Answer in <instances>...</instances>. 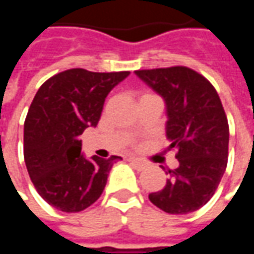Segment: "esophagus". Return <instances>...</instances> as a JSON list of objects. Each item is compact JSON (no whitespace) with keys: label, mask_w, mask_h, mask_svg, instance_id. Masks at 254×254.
Instances as JSON below:
<instances>
[{"label":"esophagus","mask_w":254,"mask_h":254,"mask_svg":"<svg viewBox=\"0 0 254 254\" xmlns=\"http://www.w3.org/2000/svg\"><path fill=\"white\" fill-rule=\"evenodd\" d=\"M129 162H130V165H132L133 167L138 171L144 170V169L147 167V163H145V162H143V160H140V159H136V158H130Z\"/></svg>","instance_id":"34e87169"}]
</instances>
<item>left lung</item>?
Masks as SVG:
<instances>
[{
    "mask_svg": "<svg viewBox=\"0 0 254 254\" xmlns=\"http://www.w3.org/2000/svg\"><path fill=\"white\" fill-rule=\"evenodd\" d=\"M134 73L165 100L166 137L169 149L178 151L180 163L149 200L173 215L197 211L213 196L227 166L229 124L218 92L204 76L185 66Z\"/></svg>",
    "mask_w": 254,
    "mask_h": 254,
    "instance_id": "8db88e82",
    "label": "left lung"
}]
</instances>
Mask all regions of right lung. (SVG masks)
<instances>
[{
    "label": "right lung",
    "instance_id": "right-lung-1",
    "mask_svg": "<svg viewBox=\"0 0 254 254\" xmlns=\"http://www.w3.org/2000/svg\"><path fill=\"white\" fill-rule=\"evenodd\" d=\"M130 72L69 69L42 84L24 122V160L34 187L52 207L80 212L105 189L121 156L85 158L80 134L98 125L103 105Z\"/></svg>",
    "mask_w": 254,
    "mask_h": 254
}]
</instances>
